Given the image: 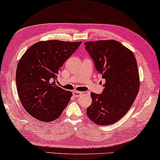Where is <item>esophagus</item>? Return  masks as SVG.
I'll return each instance as SVG.
<instances>
[{
	"mask_svg": "<svg viewBox=\"0 0 160 160\" xmlns=\"http://www.w3.org/2000/svg\"><path fill=\"white\" fill-rule=\"evenodd\" d=\"M81 94H82V92H79V91H74V92H72L73 96H74V97H75V98H78L79 96L81 95Z\"/></svg>",
	"mask_w": 160,
	"mask_h": 160,
	"instance_id": "obj_1",
	"label": "esophagus"
}]
</instances>
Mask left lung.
I'll list each match as a JSON object with an SVG mask.
<instances>
[{"mask_svg":"<svg viewBox=\"0 0 160 160\" xmlns=\"http://www.w3.org/2000/svg\"><path fill=\"white\" fill-rule=\"evenodd\" d=\"M98 73L105 80L102 94L91 92L87 115L98 125H109L128 112L138 95L139 75L133 52L115 40L85 42Z\"/></svg>","mask_w":160,"mask_h":160,"instance_id":"8db88e82","label":"left lung"}]
</instances>
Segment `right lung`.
Returning <instances> with one entry per match:
<instances>
[{"label":"right lung","mask_w":160,"mask_h":160,"mask_svg":"<svg viewBox=\"0 0 160 160\" xmlns=\"http://www.w3.org/2000/svg\"><path fill=\"white\" fill-rule=\"evenodd\" d=\"M81 42L40 41L22 55L16 70L17 91L22 107L32 118L51 122L67 107L72 93L58 87L57 75Z\"/></svg>","instance_id":"add662e5"}]
</instances>
